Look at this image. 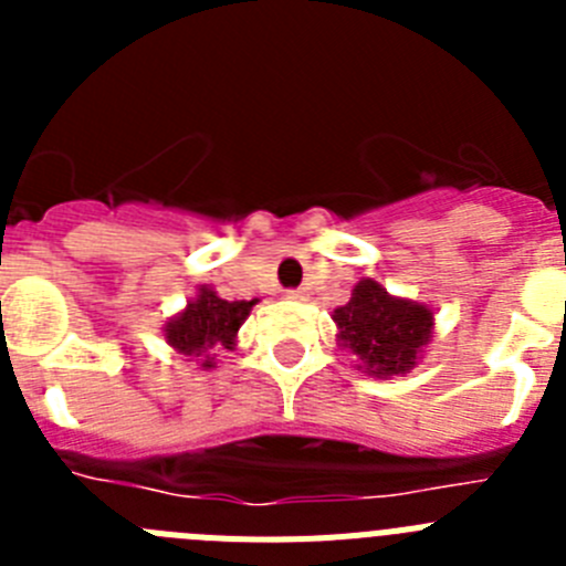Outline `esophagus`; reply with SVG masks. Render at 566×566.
I'll return each mask as SVG.
<instances>
[{"mask_svg":"<svg viewBox=\"0 0 566 566\" xmlns=\"http://www.w3.org/2000/svg\"><path fill=\"white\" fill-rule=\"evenodd\" d=\"M289 300H306V289H286Z\"/></svg>","mask_w":566,"mask_h":566,"instance_id":"1","label":"esophagus"}]
</instances>
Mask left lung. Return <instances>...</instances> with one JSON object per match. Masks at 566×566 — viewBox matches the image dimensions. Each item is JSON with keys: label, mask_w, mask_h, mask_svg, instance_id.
<instances>
[{"label": "left lung", "mask_w": 566, "mask_h": 566, "mask_svg": "<svg viewBox=\"0 0 566 566\" xmlns=\"http://www.w3.org/2000/svg\"><path fill=\"white\" fill-rule=\"evenodd\" d=\"M339 339L374 377L411 371L417 354L431 337V308L397 300L374 280H359L352 300L334 312Z\"/></svg>", "instance_id": "1"}]
</instances>
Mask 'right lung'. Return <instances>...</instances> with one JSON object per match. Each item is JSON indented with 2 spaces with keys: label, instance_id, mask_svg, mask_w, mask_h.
<instances>
[{
  "label": "right lung",
  "instance_id": "add662e5",
  "mask_svg": "<svg viewBox=\"0 0 566 566\" xmlns=\"http://www.w3.org/2000/svg\"><path fill=\"white\" fill-rule=\"evenodd\" d=\"M254 300H221L209 289H201V294L187 306V312L167 326L169 345L187 357H201L209 348H232L234 334L243 326V319L252 312ZM209 359L203 368H209Z\"/></svg>",
  "mask_w": 566,
  "mask_h": 566
}]
</instances>
